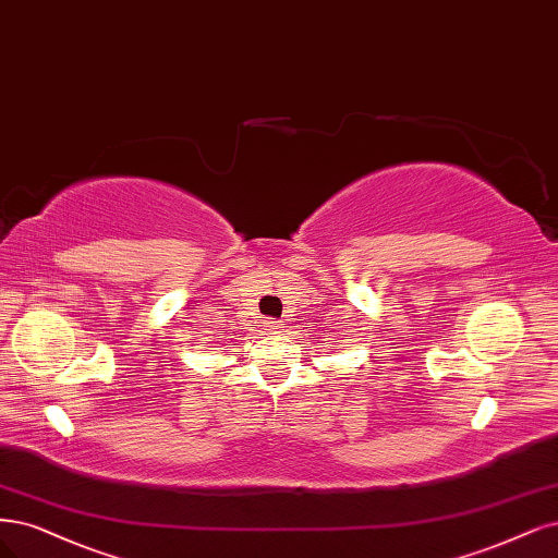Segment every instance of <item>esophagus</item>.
<instances>
[{
    "label": "esophagus",
    "instance_id": "34e87169",
    "mask_svg": "<svg viewBox=\"0 0 558 558\" xmlns=\"http://www.w3.org/2000/svg\"><path fill=\"white\" fill-rule=\"evenodd\" d=\"M263 328H265L267 332H270V335H277L279 328H281V323H279V320H265Z\"/></svg>",
    "mask_w": 558,
    "mask_h": 558
}]
</instances>
